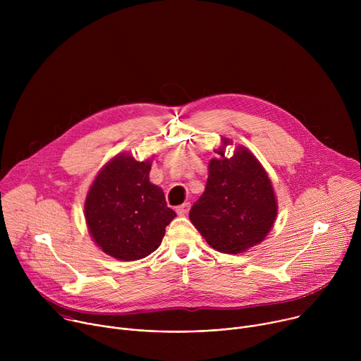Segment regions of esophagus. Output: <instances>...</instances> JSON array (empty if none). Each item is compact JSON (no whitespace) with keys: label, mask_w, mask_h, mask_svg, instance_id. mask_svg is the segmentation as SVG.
I'll use <instances>...</instances> for the list:
<instances>
[{"label":"esophagus","mask_w":361,"mask_h":361,"mask_svg":"<svg viewBox=\"0 0 361 361\" xmlns=\"http://www.w3.org/2000/svg\"><path fill=\"white\" fill-rule=\"evenodd\" d=\"M188 210H190V202H184V204L178 205L176 212L178 216H185L188 213Z\"/></svg>","instance_id":"1"}]
</instances>
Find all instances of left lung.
I'll list each match as a JSON object with an SVG mask.
<instances>
[{
    "instance_id": "obj_1",
    "label": "left lung",
    "mask_w": 361,
    "mask_h": 361,
    "mask_svg": "<svg viewBox=\"0 0 361 361\" xmlns=\"http://www.w3.org/2000/svg\"><path fill=\"white\" fill-rule=\"evenodd\" d=\"M221 138L217 159L209 163L205 191L190 210V221L214 250L238 254L264 241L277 219L279 205L271 180L244 145Z\"/></svg>"
}]
</instances>
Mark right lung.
<instances>
[{
  "label": "right lung",
  "instance_id": "1",
  "mask_svg": "<svg viewBox=\"0 0 361 361\" xmlns=\"http://www.w3.org/2000/svg\"><path fill=\"white\" fill-rule=\"evenodd\" d=\"M152 159L138 161L120 152L91 183L84 216L97 247L121 262H135L156 251L176 217L161 187L149 181Z\"/></svg>",
  "mask_w": 361,
  "mask_h": 361
}]
</instances>
